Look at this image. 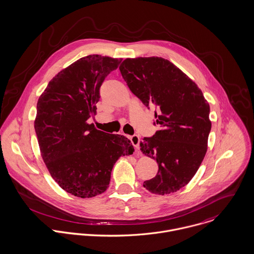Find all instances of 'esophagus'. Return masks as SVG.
I'll return each mask as SVG.
<instances>
[{"label":"esophagus","mask_w":254,"mask_h":254,"mask_svg":"<svg viewBox=\"0 0 254 254\" xmlns=\"http://www.w3.org/2000/svg\"><path fill=\"white\" fill-rule=\"evenodd\" d=\"M130 141H131L132 145L134 146V148H135L136 150H137V149H139V142H140V138H139V136H138V135L134 134V135L130 136Z\"/></svg>","instance_id":"34e87169"}]
</instances>
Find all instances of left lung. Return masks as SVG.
I'll use <instances>...</instances> for the list:
<instances>
[{"label": "left lung", "instance_id": "obj_1", "mask_svg": "<svg viewBox=\"0 0 254 254\" xmlns=\"http://www.w3.org/2000/svg\"><path fill=\"white\" fill-rule=\"evenodd\" d=\"M120 70L130 91L146 107L157 108L161 128L143 138L140 150L157 161L159 170L143 187L160 195L176 192L190 182L207 151L209 104L195 82L163 58L126 59Z\"/></svg>", "mask_w": 254, "mask_h": 254}]
</instances>
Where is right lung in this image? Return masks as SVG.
<instances>
[{
    "label": "right lung",
    "instance_id": "obj_1",
    "mask_svg": "<svg viewBox=\"0 0 254 254\" xmlns=\"http://www.w3.org/2000/svg\"><path fill=\"white\" fill-rule=\"evenodd\" d=\"M121 62L100 55L81 58L53 77L37 102L34 128L43 161L55 182L77 197L106 191L117 160L134 151L126 136L87 123L105 77Z\"/></svg>",
    "mask_w": 254,
    "mask_h": 254
}]
</instances>
